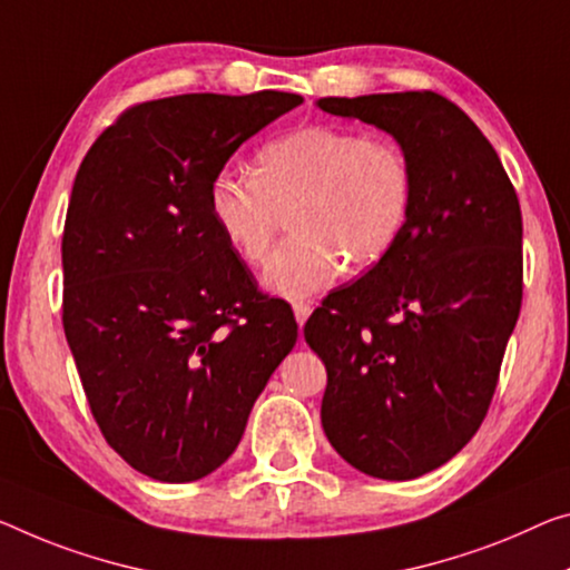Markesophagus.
<instances>
[{
	"instance_id": "34e87169",
	"label": "esophagus",
	"mask_w": 570,
	"mask_h": 570,
	"mask_svg": "<svg viewBox=\"0 0 570 570\" xmlns=\"http://www.w3.org/2000/svg\"><path fill=\"white\" fill-rule=\"evenodd\" d=\"M311 305L308 303H293V313H295V321H297V326H305V321H308V315H311Z\"/></svg>"
}]
</instances>
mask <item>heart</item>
Listing matches in <instances>:
<instances>
[{
	"label": "heart",
	"instance_id": "obj_1",
	"mask_svg": "<svg viewBox=\"0 0 570 570\" xmlns=\"http://www.w3.org/2000/svg\"><path fill=\"white\" fill-rule=\"evenodd\" d=\"M413 194V168L395 142L311 125L262 147L255 173H218L208 186V214L249 265L269 257L291 214V242L262 279L275 295L308 297L344 265L362 273L387 257L405 232Z\"/></svg>",
	"mask_w": 570,
	"mask_h": 570
}]
</instances>
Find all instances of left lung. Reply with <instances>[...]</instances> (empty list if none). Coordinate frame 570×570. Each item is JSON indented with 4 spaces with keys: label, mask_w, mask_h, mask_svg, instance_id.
I'll list each match as a JSON object with an SVG mask.
<instances>
[{
    "label": "left lung",
    "mask_w": 570,
    "mask_h": 570,
    "mask_svg": "<svg viewBox=\"0 0 570 570\" xmlns=\"http://www.w3.org/2000/svg\"><path fill=\"white\" fill-rule=\"evenodd\" d=\"M315 107L395 137L415 180L390 255L305 323L328 374L321 423L362 474L417 479L456 456L492 402L522 303L520 200L489 139L443 96Z\"/></svg>",
    "instance_id": "obj_1"
}]
</instances>
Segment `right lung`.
I'll use <instances>...</instances> for the list:
<instances>
[{
	"label": "right lung",
	"mask_w": 570,
	"mask_h": 570,
	"mask_svg": "<svg viewBox=\"0 0 570 570\" xmlns=\"http://www.w3.org/2000/svg\"><path fill=\"white\" fill-rule=\"evenodd\" d=\"M301 104L283 91L137 104L76 173L63 328L96 423L139 474L183 484L216 471L293 352L291 305L257 291L212 222L208 186Z\"/></svg>",
	"instance_id": "1"
}]
</instances>
